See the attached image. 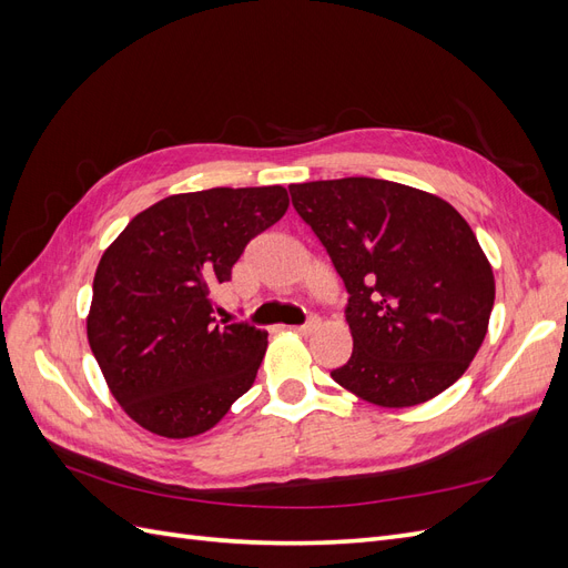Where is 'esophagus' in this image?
<instances>
[{"label": "esophagus", "mask_w": 568, "mask_h": 568, "mask_svg": "<svg viewBox=\"0 0 568 568\" xmlns=\"http://www.w3.org/2000/svg\"><path fill=\"white\" fill-rule=\"evenodd\" d=\"M317 326H320V317H311L305 324H301V326H288V329L296 332V334H313V332L317 329Z\"/></svg>", "instance_id": "obj_1"}]
</instances>
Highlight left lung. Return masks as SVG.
Masks as SVG:
<instances>
[{"label":"left lung","mask_w":568,"mask_h":568,"mask_svg":"<svg viewBox=\"0 0 568 568\" xmlns=\"http://www.w3.org/2000/svg\"><path fill=\"white\" fill-rule=\"evenodd\" d=\"M288 192L348 288L353 353L332 379L379 407L419 405L453 386L495 303L493 267L467 220L440 196L388 180Z\"/></svg>","instance_id":"obj_1"}]
</instances>
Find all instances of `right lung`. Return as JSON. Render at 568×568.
I'll return each mask as SVG.
<instances>
[{
	"label": "right lung",
	"mask_w": 568,
	"mask_h": 568,
	"mask_svg": "<svg viewBox=\"0 0 568 568\" xmlns=\"http://www.w3.org/2000/svg\"><path fill=\"white\" fill-rule=\"evenodd\" d=\"M286 209L280 184L173 194L101 255L88 341L111 395L146 432L199 436L253 386L267 332L215 324L211 291Z\"/></svg>",
	"instance_id": "right-lung-1"
}]
</instances>
